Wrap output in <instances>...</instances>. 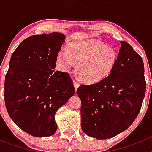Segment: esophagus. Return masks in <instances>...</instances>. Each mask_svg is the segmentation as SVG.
I'll return each instance as SVG.
<instances>
[{
	"instance_id": "34e87169",
	"label": "esophagus",
	"mask_w": 152,
	"mask_h": 152,
	"mask_svg": "<svg viewBox=\"0 0 152 152\" xmlns=\"http://www.w3.org/2000/svg\"><path fill=\"white\" fill-rule=\"evenodd\" d=\"M73 84H74V86H75V91H77V88H78V87H79V86H80V84H79L78 82H77L76 80H74Z\"/></svg>"
}]
</instances>
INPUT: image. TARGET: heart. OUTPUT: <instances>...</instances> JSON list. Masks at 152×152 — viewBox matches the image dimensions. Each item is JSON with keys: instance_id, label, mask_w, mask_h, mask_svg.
<instances>
[{"instance_id": "obj_1", "label": "heart", "mask_w": 152, "mask_h": 152, "mask_svg": "<svg viewBox=\"0 0 152 152\" xmlns=\"http://www.w3.org/2000/svg\"><path fill=\"white\" fill-rule=\"evenodd\" d=\"M118 61L117 52L113 48L94 40L73 42L61 49L57 61L64 70H69L76 63L80 80L88 84H96L111 75Z\"/></svg>"}]
</instances>
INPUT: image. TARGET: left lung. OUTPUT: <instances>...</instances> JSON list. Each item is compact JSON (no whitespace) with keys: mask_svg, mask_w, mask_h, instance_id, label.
<instances>
[{"mask_svg":"<svg viewBox=\"0 0 152 152\" xmlns=\"http://www.w3.org/2000/svg\"><path fill=\"white\" fill-rule=\"evenodd\" d=\"M116 68L104 80L80 85L81 129L88 136L107 139L135 121L146 90L142 58L126 42L121 41Z\"/></svg>","mask_w":152,"mask_h":152,"instance_id":"1","label":"left lung"}]
</instances>
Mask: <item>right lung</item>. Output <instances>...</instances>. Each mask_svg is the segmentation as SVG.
<instances>
[{
    "mask_svg": "<svg viewBox=\"0 0 152 152\" xmlns=\"http://www.w3.org/2000/svg\"><path fill=\"white\" fill-rule=\"evenodd\" d=\"M65 36L54 32L29 36L12 54L5 77L7 110L19 128L35 137L54 135L55 115L75 94L70 75L55 72Z\"/></svg>",
    "mask_w": 152,
    "mask_h": 152,
    "instance_id": "right-lung-1",
    "label": "right lung"
}]
</instances>
